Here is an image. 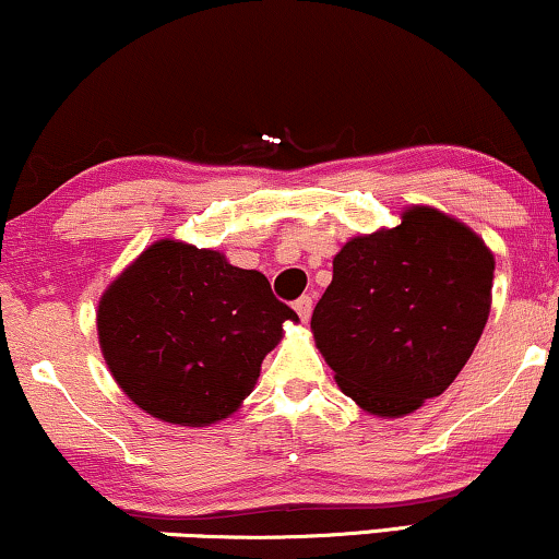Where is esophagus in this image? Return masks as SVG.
<instances>
[{"label": "esophagus", "instance_id": "esophagus-1", "mask_svg": "<svg viewBox=\"0 0 559 559\" xmlns=\"http://www.w3.org/2000/svg\"><path fill=\"white\" fill-rule=\"evenodd\" d=\"M295 310H297V316H300L302 323H308L310 316H312V297L310 295H302L300 300L295 302Z\"/></svg>", "mask_w": 559, "mask_h": 559}]
</instances>
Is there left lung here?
I'll list each match as a JSON object with an SVG mask.
<instances>
[{
  "label": "left lung",
  "mask_w": 559,
  "mask_h": 559,
  "mask_svg": "<svg viewBox=\"0 0 559 559\" xmlns=\"http://www.w3.org/2000/svg\"><path fill=\"white\" fill-rule=\"evenodd\" d=\"M493 254L445 213L356 236L312 310L316 346L358 407L402 417L453 384L491 312Z\"/></svg>",
  "instance_id": "8db88e82"
}]
</instances>
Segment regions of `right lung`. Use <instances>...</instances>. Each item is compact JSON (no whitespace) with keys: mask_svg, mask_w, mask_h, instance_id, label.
I'll return each instance as SVG.
<instances>
[{"mask_svg":"<svg viewBox=\"0 0 559 559\" xmlns=\"http://www.w3.org/2000/svg\"><path fill=\"white\" fill-rule=\"evenodd\" d=\"M295 310L257 270L221 251L155 241L106 289L96 312L111 377L163 423L205 427L251 394Z\"/></svg>","mask_w":559,"mask_h":559,"instance_id":"1","label":"right lung"}]
</instances>
